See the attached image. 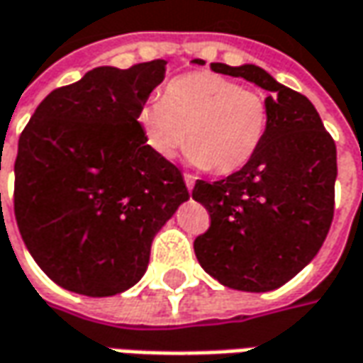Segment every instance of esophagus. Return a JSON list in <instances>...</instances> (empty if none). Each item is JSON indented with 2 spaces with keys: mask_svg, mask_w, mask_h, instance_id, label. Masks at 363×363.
I'll list each match as a JSON object with an SVG mask.
<instances>
[{
  "mask_svg": "<svg viewBox=\"0 0 363 363\" xmlns=\"http://www.w3.org/2000/svg\"><path fill=\"white\" fill-rule=\"evenodd\" d=\"M184 182H186L187 189L191 191V189H194V184H196V177L191 176V174H184Z\"/></svg>",
  "mask_w": 363,
  "mask_h": 363,
  "instance_id": "obj_1",
  "label": "esophagus"
}]
</instances>
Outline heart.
I'll use <instances>...</instances> for the list:
<instances>
[{
  "instance_id": "b5f03b06",
  "label": "heart",
  "mask_w": 363,
  "mask_h": 363,
  "mask_svg": "<svg viewBox=\"0 0 363 363\" xmlns=\"http://www.w3.org/2000/svg\"><path fill=\"white\" fill-rule=\"evenodd\" d=\"M143 140L155 155L172 160L187 145L189 162L228 176L254 160L266 140V97L210 72L167 82L164 99H147L138 113Z\"/></svg>"
}]
</instances>
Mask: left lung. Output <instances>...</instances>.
I'll use <instances>...</instances> for the list:
<instances>
[{
  "mask_svg": "<svg viewBox=\"0 0 363 363\" xmlns=\"http://www.w3.org/2000/svg\"><path fill=\"white\" fill-rule=\"evenodd\" d=\"M211 69L269 91V125L245 167L220 182H196L191 198L210 211L211 225L196 238L194 250L221 286L272 291L312 262L330 232L335 143L312 101L266 69L252 63H211Z\"/></svg>",
  "mask_w": 363,
  "mask_h": 363,
  "instance_id": "1",
  "label": "left lung"
}]
</instances>
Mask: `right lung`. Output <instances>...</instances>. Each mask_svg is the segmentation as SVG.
Segmentation results:
<instances>
[{"label":"right lung","mask_w":363,"mask_h":363,"mask_svg":"<svg viewBox=\"0 0 363 363\" xmlns=\"http://www.w3.org/2000/svg\"><path fill=\"white\" fill-rule=\"evenodd\" d=\"M165 63L96 67L53 89L19 135L17 228L45 276L74 294L135 286L155 233L189 199L182 172L150 150L138 121Z\"/></svg>","instance_id":"obj_1"}]
</instances>
